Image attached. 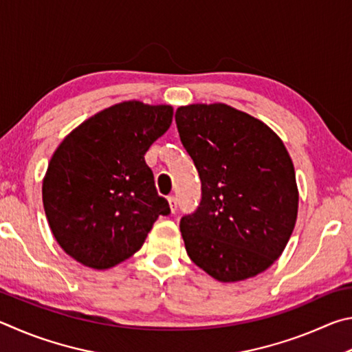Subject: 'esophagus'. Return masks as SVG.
<instances>
[{
	"mask_svg": "<svg viewBox=\"0 0 352 352\" xmlns=\"http://www.w3.org/2000/svg\"><path fill=\"white\" fill-rule=\"evenodd\" d=\"M168 204H170V208H171V212L175 213L176 212V208H177V198L176 196H168Z\"/></svg>",
	"mask_w": 352,
	"mask_h": 352,
	"instance_id": "esophagus-1",
	"label": "esophagus"
}]
</instances>
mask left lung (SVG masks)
Here are the masks:
<instances>
[{
    "instance_id": "left-lung-1",
    "label": "left lung",
    "mask_w": 352,
    "mask_h": 352,
    "mask_svg": "<svg viewBox=\"0 0 352 352\" xmlns=\"http://www.w3.org/2000/svg\"><path fill=\"white\" fill-rule=\"evenodd\" d=\"M201 179V202L179 227L187 254L214 280L241 281L272 266L297 221L291 156L267 125L224 103L176 109Z\"/></svg>"
}]
</instances>
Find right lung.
Returning a JSON list of instances; mask_svg holds the SVG:
<instances>
[{
	"instance_id": "1",
	"label": "right lung",
	"mask_w": 352,
	"mask_h": 352,
	"mask_svg": "<svg viewBox=\"0 0 352 352\" xmlns=\"http://www.w3.org/2000/svg\"><path fill=\"white\" fill-rule=\"evenodd\" d=\"M168 104L123 102L92 116L55 150L43 206L57 243L92 269L125 261L168 201L157 195L145 153L171 125Z\"/></svg>"
}]
</instances>
